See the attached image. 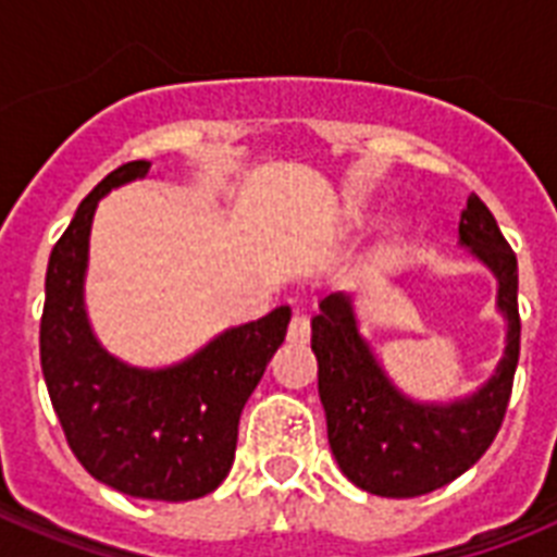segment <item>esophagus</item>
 <instances>
[{
	"label": "esophagus",
	"mask_w": 557,
	"mask_h": 557,
	"mask_svg": "<svg viewBox=\"0 0 557 557\" xmlns=\"http://www.w3.org/2000/svg\"><path fill=\"white\" fill-rule=\"evenodd\" d=\"M309 332H312L309 318H306L304 312H295V318L288 323V341H292V344H306V341H309Z\"/></svg>",
	"instance_id": "obj_1"
}]
</instances>
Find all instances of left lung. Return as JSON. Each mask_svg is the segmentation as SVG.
<instances>
[{
	"label": "left lung",
	"mask_w": 557,
	"mask_h": 557,
	"mask_svg": "<svg viewBox=\"0 0 557 557\" xmlns=\"http://www.w3.org/2000/svg\"><path fill=\"white\" fill-rule=\"evenodd\" d=\"M459 243L494 271L497 306L509 321L506 356L471 398L416 405L401 396L358 335L347 295L323 297L312 321L330 448L347 480L379 497H419L454 483L488 450L509 407L520 358L518 257L480 196L468 199L459 219Z\"/></svg>",
	"instance_id": "1"
}]
</instances>
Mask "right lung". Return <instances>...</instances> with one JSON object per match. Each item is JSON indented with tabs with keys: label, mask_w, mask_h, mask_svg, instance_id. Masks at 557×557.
<instances>
[{
	"label": "right lung",
	"mask_w": 557,
	"mask_h": 557,
	"mask_svg": "<svg viewBox=\"0 0 557 557\" xmlns=\"http://www.w3.org/2000/svg\"><path fill=\"white\" fill-rule=\"evenodd\" d=\"M150 161L112 170L81 201L48 257L39 361L65 442L95 480L144 500H196L231 471L239 416L292 309L227 330L168 370H135L100 347L83 309L89 227L103 193L147 176Z\"/></svg>",
	"instance_id": "right-lung-1"
}]
</instances>
